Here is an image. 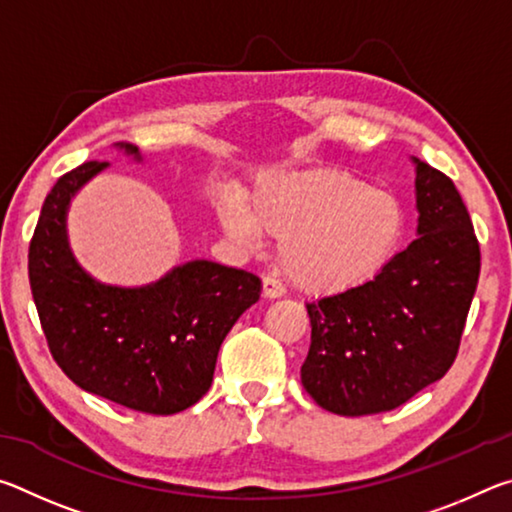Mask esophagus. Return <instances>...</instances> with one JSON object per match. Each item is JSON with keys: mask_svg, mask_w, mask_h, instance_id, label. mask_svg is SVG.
Instances as JSON below:
<instances>
[{"mask_svg": "<svg viewBox=\"0 0 512 512\" xmlns=\"http://www.w3.org/2000/svg\"><path fill=\"white\" fill-rule=\"evenodd\" d=\"M262 293H264V298L275 300V298H282L284 296V287L275 280V277L266 275L264 280H262Z\"/></svg>", "mask_w": 512, "mask_h": 512, "instance_id": "obj_1", "label": "esophagus"}]
</instances>
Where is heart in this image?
<instances>
[{"mask_svg":"<svg viewBox=\"0 0 512 512\" xmlns=\"http://www.w3.org/2000/svg\"><path fill=\"white\" fill-rule=\"evenodd\" d=\"M225 235L257 248L282 239L280 268L300 291L334 296L370 282L402 244L406 214L393 192L339 171H275L255 183L248 205H219Z\"/></svg>","mask_w":512,"mask_h":512,"instance_id":"b5f03b06","label":"heart"}]
</instances>
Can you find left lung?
I'll list each match as a JSON object with an SVG mask.
<instances>
[{
	"mask_svg": "<svg viewBox=\"0 0 512 512\" xmlns=\"http://www.w3.org/2000/svg\"><path fill=\"white\" fill-rule=\"evenodd\" d=\"M415 241L370 282L307 305L305 391L336 415H372L409 402L452 368L479 282V241L445 173L411 158Z\"/></svg>",
	"mask_w": 512,
	"mask_h": 512,
	"instance_id": "left-lung-1",
	"label": "left lung"
}]
</instances>
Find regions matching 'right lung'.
Instances as JSON below:
<instances>
[{
  "instance_id": "add662e5",
  "label": "right lung",
  "mask_w": 512,
  "mask_h": 512,
  "mask_svg": "<svg viewBox=\"0 0 512 512\" xmlns=\"http://www.w3.org/2000/svg\"><path fill=\"white\" fill-rule=\"evenodd\" d=\"M133 162V144H115ZM110 167L85 162L58 178L29 248V282L49 350L65 375L126 409L171 415L210 391L232 325L262 293V280L210 259L173 266L142 287L106 284L76 259L67 232L74 196Z\"/></svg>"
}]
</instances>
